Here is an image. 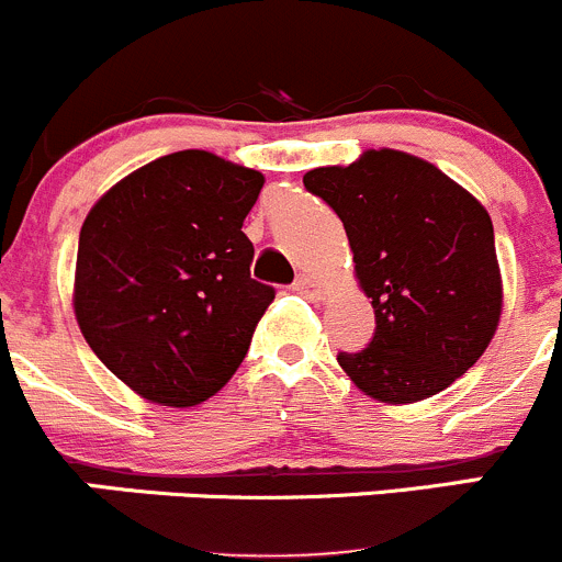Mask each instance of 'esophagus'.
I'll use <instances>...</instances> for the list:
<instances>
[{"mask_svg": "<svg viewBox=\"0 0 562 562\" xmlns=\"http://www.w3.org/2000/svg\"><path fill=\"white\" fill-rule=\"evenodd\" d=\"M294 289H297V292L308 300H325V286H322L316 279H311V276H297Z\"/></svg>", "mask_w": 562, "mask_h": 562, "instance_id": "esophagus-1", "label": "esophagus"}]
</instances>
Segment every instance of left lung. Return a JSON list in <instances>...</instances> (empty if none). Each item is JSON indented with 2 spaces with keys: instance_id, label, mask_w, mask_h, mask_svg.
<instances>
[{
  "instance_id": "obj_1",
  "label": "left lung",
  "mask_w": 562,
  "mask_h": 562,
  "mask_svg": "<svg viewBox=\"0 0 562 562\" xmlns=\"http://www.w3.org/2000/svg\"><path fill=\"white\" fill-rule=\"evenodd\" d=\"M305 191L347 229L355 276L376 316L360 352H338L349 380L385 404L446 391L483 355L503 311L492 218L429 160L369 149L349 166L305 171Z\"/></svg>"
}]
</instances>
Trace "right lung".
Wrapping results in <instances>:
<instances>
[{"mask_svg": "<svg viewBox=\"0 0 562 562\" xmlns=\"http://www.w3.org/2000/svg\"><path fill=\"white\" fill-rule=\"evenodd\" d=\"M265 177L204 149L142 166L98 199L79 235L74 308L100 363L164 407L221 391L276 289L251 279L243 221Z\"/></svg>", "mask_w": 562, "mask_h": 562, "instance_id": "right-lung-1", "label": "right lung"}]
</instances>
